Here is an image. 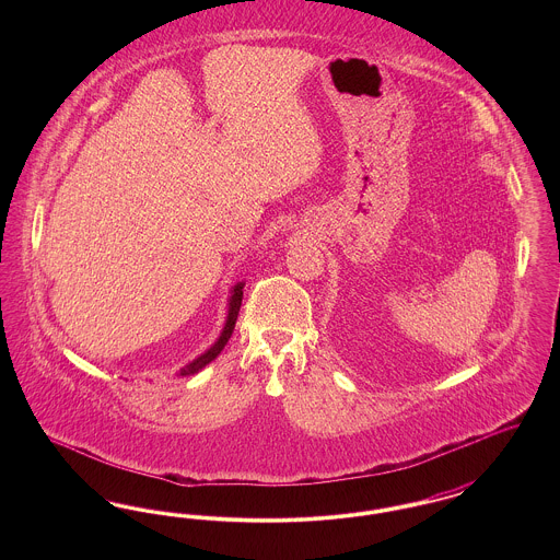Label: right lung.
Listing matches in <instances>:
<instances>
[{
    "mask_svg": "<svg viewBox=\"0 0 560 560\" xmlns=\"http://www.w3.org/2000/svg\"><path fill=\"white\" fill-rule=\"evenodd\" d=\"M243 285H245V283L240 281V283H235V285L231 288V295H229V313H226V320H224V327H222L218 340H215L212 347L208 348L203 354H199L197 359H192L190 363H187V365L178 372V375L187 377V375H195V373L201 372L208 363H212L213 359L222 352V348L226 347L229 338L233 336V329H235V323H237V315H240Z\"/></svg>",
    "mask_w": 560,
    "mask_h": 560,
    "instance_id": "right-lung-1",
    "label": "right lung"
}]
</instances>
